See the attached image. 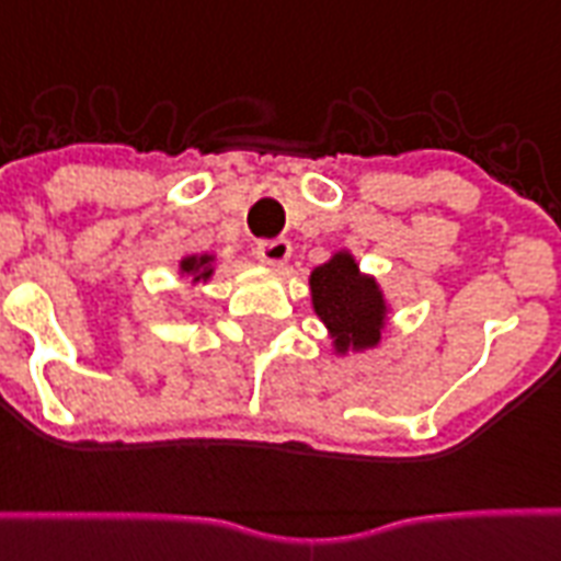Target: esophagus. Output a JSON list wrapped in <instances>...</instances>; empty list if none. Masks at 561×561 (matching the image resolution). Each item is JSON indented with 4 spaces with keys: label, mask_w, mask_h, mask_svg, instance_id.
I'll return each mask as SVG.
<instances>
[{
    "label": "esophagus",
    "mask_w": 561,
    "mask_h": 561,
    "mask_svg": "<svg viewBox=\"0 0 561 561\" xmlns=\"http://www.w3.org/2000/svg\"><path fill=\"white\" fill-rule=\"evenodd\" d=\"M255 255L271 267H282L290 259V241L285 238H264L255 244Z\"/></svg>",
    "instance_id": "34e87169"
}]
</instances>
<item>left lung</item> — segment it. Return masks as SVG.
I'll return each instance as SVG.
<instances>
[{
	"label": "left lung",
	"mask_w": 561,
	"mask_h": 561,
	"mask_svg": "<svg viewBox=\"0 0 561 561\" xmlns=\"http://www.w3.org/2000/svg\"><path fill=\"white\" fill-rule=\"evenodd\" d=\"M311 302L334 341V352H364L378 346L387 323V299L378 282L360 273L355 255L341 250L311 271Z\"/></svg>",
	"instance_id": "8db88e82"
}]
</instances>
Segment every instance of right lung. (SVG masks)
<instances>
[{"instance_id": "right-lung-1", "label": "right lung", "mask_w": 561, "mask_h": 561, "mask_svg": "<svg viewBox=\"0 0 561 561\" xmlns=\"http://www.w3.org/2000/svg\"><path fill=\"white\" fill-rule=\"evenodd\" d=\"M211 262H215V255H186L180 262V273L192 276V285H197V282H206L211 276Z\"/></svg>"}]
</instances>
